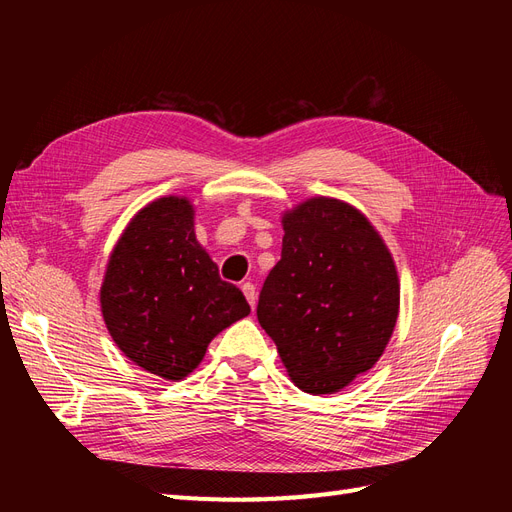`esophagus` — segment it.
I'll use <instances>...</instances> for the list:
<instances>
[{"mask_svg":"<svg viewBox=\"0 0 512 512\" xmlns=\"http://www.w3.org/2000/svg\"><path fill=\"white\" fill-rule=\"evenodd\" d=\"M241 290H243V294H245L247 303H250L252 309H254V305H256V286H254L252 282H245V284L241 286Z\"/></svg>","mask_w":512,"mask_h":512,"instance_id":"esophagus-1","label":"esophagus"}]
</instances>
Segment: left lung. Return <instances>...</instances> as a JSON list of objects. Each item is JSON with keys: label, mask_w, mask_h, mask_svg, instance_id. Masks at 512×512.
Instances as JSON below:
<instances>
[{"label": "left lung", "mask_w": 512, "mask_h": 512, "mask_svg": "<svg viewBox=\"0 0 512 512\" xmlns=\"http://www.w3.org/2000/svg\"><path fill=\"white\" fill-rule=\"evenodd\" d=\"M282 226V258L260 290L258 322L292 382L331 395L374 367L389 344L399 314L395 262L344 200L307 198Z\"/></svg>", "instance_id": "8db88e82"}]
</instances>
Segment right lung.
Listing matches in <instances>:
<instances>
[{
  "label": "right lung",
  "instance_id": "obj_1",
  "mask_svg": "<svg viewBox=\"0 0 512 512\" xmlns=\"http://www.w3.org/2000/svg\"><path fill=\"white\" fill-rule=\"evenodd\" d=\"M100 305L117 348L149 374L183 380L211 339L250 314L196 241L188 198L164 196L138 211L108 258Z\"/></svg>",
  "mask_w": 512,
  "mask_h": 512
}]
</instances>
